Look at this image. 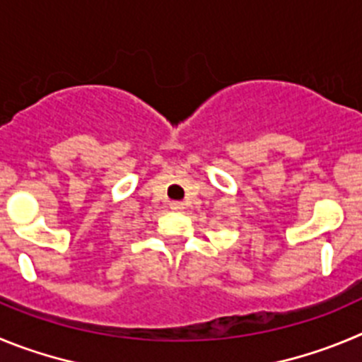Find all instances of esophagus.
<instances>
[{"instance_id": "1", "label": "esophagus", "mask_w": 362, "mask_h": 362, "mask_svg": "<svg viewBox=\"0 0 362 362\" xmlns=\"http://www.w3.org/2000/svg\"><path fill=\"white\" fill-rule=\"evenodd\" d=\"M171 209L180 211V209H184V205H182V202H171Z\"/></svg>"}]
</instances>
